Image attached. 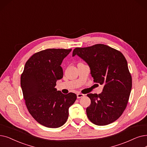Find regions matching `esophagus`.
<instances>
[{
    "mask_svg": "<svg viewBox=\"0 0 147 147\" xmlns=\"http://www.w3.org/2000/svg\"><path fill=\"white\" fill-rule=\"evenodd\" d=\"M84 94H81V93H78V94H77V97H78V98H82V97H84Z\"/></svg>",
    "mask_w": 147,
    "mask_h": 147,
    "instance_id": "34e87169",
    "label": "esophagus"
}]
</instances>
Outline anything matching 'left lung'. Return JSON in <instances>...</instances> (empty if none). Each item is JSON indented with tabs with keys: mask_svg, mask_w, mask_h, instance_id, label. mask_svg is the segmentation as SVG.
Segmentation results:
<instances>
[{
	"mask_svg": "<svg viewBox=\"0 0 147 147\" xmlns=\"http://www.w3.org/2000/svg\"><path fill=\"white\" fill-rule=\"evenodd\" d=\"M90 68L94 81L104 85L103 92L88 94L91 105L86 108L88 119L97 125H106L118 119L125 109L132 86L127 62L119 51L105 44L74 49Z\"/></svg>",
	"mask_w": 147,
	"mask_h": 147,
	"instance_id": "1",
	"label": "left lung"
}]
</instances>
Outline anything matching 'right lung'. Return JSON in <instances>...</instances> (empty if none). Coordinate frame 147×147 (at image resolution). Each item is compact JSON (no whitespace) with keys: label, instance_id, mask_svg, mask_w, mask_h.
<instances>
[{"label":"right lung","instance_id":"1","mask_svg":"<svg viewBox=\"0 0 147 147\" xmlns=\"http://www.w3.org/2000/svg\"><path fill=\"white\" fill-rule=\"evenodd\" d=\"M71 49H49L34 54L25 63L20 83L28 110L40 124L58 128L64 124L68 109L77 98L74 93L63 94L55 88L63 78L61 67Z\"/></svg>","mask_w":147,"mask_h":147}]
</instances>
